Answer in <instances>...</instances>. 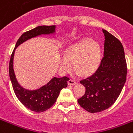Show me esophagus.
Returning <instances> with one entry per match:
<instances>
[{
  "label": "esophagus",
  "instance_id": "34e87169",
  "mask_svg": "<svg viewBox=\"0 0 133 133\" xmlns=\"http://www.w3.org/2000/svg\"><path fill=\"white\" fill-rule=\"evenodd\" d=\"M68 85H74L77 83V81L72 79H70L68 80Z\"/></svg>",
  "mask_w": 133,
  "mask_h": 133
}]
</instances>
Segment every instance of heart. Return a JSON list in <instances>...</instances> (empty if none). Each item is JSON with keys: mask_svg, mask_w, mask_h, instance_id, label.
<instances>
[{"mask_svg": "<svg viewBox=\"0 0 133 133\" xmlns=\"http://www.w3.org/2000/svg\"><path fill=\"white\" fill-rule=\"evenodd\" d=\"M101 61V48L97 41L85 38L68 48L61 58V69L66 72L74 63L75 70L81 75H88L97 69Z\"/></svg>", "mask_w": 133, "mask_h": 133, "instance_id": "1", "label": "heart"}]
</instances>
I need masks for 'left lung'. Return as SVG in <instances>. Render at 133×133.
Here are the masks:
<instances>
[{
	"instance_id": "left-lung-1",
	"label": "left lung",
	"mask_w": 133,
	"mask_h": 133,
	"mask_svg": "<svg viewBox=\"0 0 133 133\" xmlns=\"http://www.w3.org/2000/svg\"><path fill=\"white\" fill-rule=\"evenodd\" d=\"M105 36L103 57L99 68L90 77L80 81L85 88L78 103L83 109L94 113L108 109L117 99L127 75V64L120 41L103 30Z\"/></svg>"
}]
</instances>
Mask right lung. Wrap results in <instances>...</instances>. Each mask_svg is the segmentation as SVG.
<instances>
[{
    "label": "right lung",
    "instance_id": "1",
    "mask_svg": "<svg viewBox=\"0 0 133 133\" xmlns=\"http://www.w3.org/2000/svg\"><path fill=\"white\" fill-rule=\"evenodd\" d=\"M54 25H42L24 32L17 41L9 61V77L15 95L24 106H25L30 110L36 112L45 111L54 105L59 95L60 91L68 86V81L70 79L67 77H63L62 78L54 77L51 79V81H49L48 84L36 90H25L18 84L16 79L13 69L14 54L16 48L25 41L41 34L53 33L54 32Z\"/></svg>",
    "mask_w": 133,
    "mask_h": 133
}]
</instances>
